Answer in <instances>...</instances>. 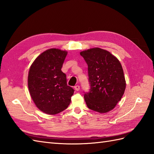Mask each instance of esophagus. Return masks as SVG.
<instances>
[{"mask_svg": "<svg viewBox=\"0 0 154 154\" xmlns=\"http://www.w3.org/2000/svg\"><path fill=\"white\" fill-rule=\"evenodd\" d=\"M74 89H75V91H79L80 90V87H79V85H76V86H75Z\"/></svg>", "mask_w": 154, "mask_h": 154, "instance_id": "1", "label": "esophagus"}]
</instances>
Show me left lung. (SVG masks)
Segmentation results:
<instances>
[{
  "label": "left lung",
  "instance_id": "8db88e82",
  "mask_svg": "<svg viewBox=\"0 0 154 154\" xmlns=\"http://www.w3.org/2000/svg\"><path fill=\"white\" fill-rule=\"evenodd\" d=\"M80 54L88 65L90 91L84 94L87 107L100 113L109 112L121 100L126 89L120 62L109 51L99 48Z\"/></svg>",
  "mask_w": 154,
  "mask_h": 154
}]
</instances>
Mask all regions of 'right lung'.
<instances>
[{"label": "right lung", "mask_w": 154, "mask_h": 154, "mask_svg": "<svg viewBox=\"0 0 154 154\" xmlns=\"http://www.w3.org/2000/svg\"><path fill=\"white\" fill-rule=\"evenodd\" d=\"M67 52L56 48L44 51L32 64L28 85L30 96L39 109L48 114H56L66 109L74 89L67 84L61 67Z\"/></svg>", "instance_id": "add662e5"}]
</instances>
